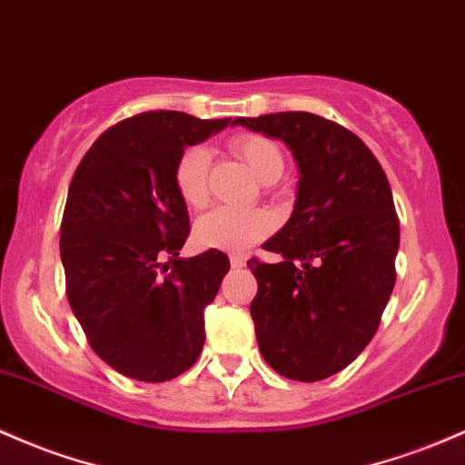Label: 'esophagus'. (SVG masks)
Listing matches in <instances>:
<instances>
[{
    "label": "esophagus",
    "instance_id": "1",
    "mask_svg": "<svg viewBox=\"0 0 465 465\" xmlns=\"http://www.w3.org/2000/svg\"><path fill=\"white\" fill-rule=\"evenodd\" d=\"M229 262H232L233 269H242L244 264H247V258L241 256V253H233V256L229 258Z\"/></svg>",
    "mask_w": 465,
    "mask_h": 465
}]
</instances>
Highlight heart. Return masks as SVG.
I'll list each match as a JSON object with an SVG mask.
<instances>
[{
  "mask_svg": "<svg viewBox=\"0 0 465 465\" xmlns=\"http://www.w3.org/2000/svg\"><path fill=\"white\" fill-rule=\"evenodd\" d=\"M229 150L242 158L249 170L260 181L272 183L282 176L284 156L278 143L256 132L236 134L229 141ZM209 152L203 145H192L181 152L174 165V187L185 205L203 209L207 205L209 190ZM275 221L264 209H229L221 207L209 212L196 223L193 238L205 249H221V252H244L252 244L269 236L273 232Z\"/></svg>",
  "mask_w": 465,
  "mask_h": 465,
  "instance_id": "obj_1",
  "label": "heart"
}]
</instances>
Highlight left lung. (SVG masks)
Here are the masks:
<instances>
[{"instance_id": "obj_1", "label": "left lung", "mask_w": 465, "mask_h": 465, "mask_svg": "<svg viewBox=\"0 0 465 465\" xmlns=\"http://www.w3.org/2000/svg\"><path fill=\"white\" fill-rule=\"evenodd\" d=\"M233 124L284 141L300 167L293 213L262 244L282 262H247L260 353L289 380H326L373 340L395 287L400 218L389 178L360 136L324 116L275 112Z\"/></svg>"}]
</instances>
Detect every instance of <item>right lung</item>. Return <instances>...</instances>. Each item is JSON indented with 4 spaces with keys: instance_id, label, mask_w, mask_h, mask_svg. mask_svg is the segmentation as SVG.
I'll list each match as a JSON object with an SVG mask.
<instances>
[{
    "instance_id": "1",
    "label": "right lung",
    "mask_w": 465,
    "mask_h": 465,
    "mask_svg": "<svg viewBox=\"0 0 465 465\" xmlns=\"http://www.w3.org/2000/svg\"><path fill=\"white\" fill-rule=\"evenodd\" d=\"M229 121L141 112L92 143L70 181L59 238L65 295L92 351L132 380H174L205 344V309L229 258L218 249L178 258L190 213L174 165Z\"/></svg>"
}]
</instances>
